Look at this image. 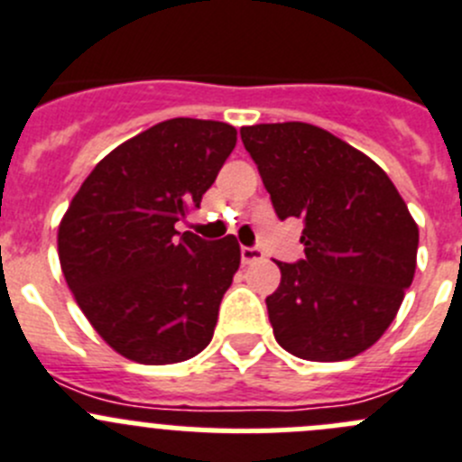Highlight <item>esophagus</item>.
I'll list each match as a JSON object with an SVG mask.
<instances>
[{
    "label": "esophagus",
    "mask_w": 462,
    "mask_h": 462,
    "mask_svg": "<svg viewBox=\"0 0 462 462\" xmlns=\"http://www.w3.org/2000/svg\"><path fill=\"white\" fill-rule=\"evenodd\" d=\"M240 258H243L245 265H252V263L263 261V258H265V254H263L258 247H243L240 249Z\"/></svg>",
    "instance_id": "obj_1"
}]
</instances>
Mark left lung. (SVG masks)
Returning <instances> with one entry per match:
<instances>
[{
    "label": "left lung",
    "instance_id": "left-lung-1",
    "mask_svg": "<svg viewBox=\"0 0 462 462\" xmlns=\"http://www.w3.org/2000/svg\"><path fill=\"white\" fill-rule=\"evenodd\" d=\"M279 219H304L306 256L276 263L274 337L304 360H346L393 324L417 265L415 219L365 153L306 122L240 129Z\"/></svg>",
    "mask_w": 462,
    "mask_h": 462
}]
</instances>
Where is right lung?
Instances as JSON below:
<instances>
[{"label":"right lung","instance_id":"right-lung-1","mask_svg":"<svg viewBox=\"0 0 462 462\" xmlns=\"http://www.w3.org/2000/svg\"><path fill=\"white\" fill-rule=\"evenodd\" d=\"M238 131L174 117L97 162L59 226V258L79 309L125 358L170 365L206 349L240 265L234 236L174 224L199 208Z\"/></svg>","mask_w":462,"mask_h":462}]
</instances>
